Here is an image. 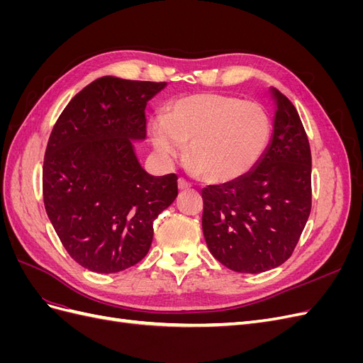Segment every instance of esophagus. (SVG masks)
I'll use <instances>...</instances> for the list:
<instances>
[{"label": "esophagus", "mask_w": 363, "mask_h": 363, "mask_svg": "<svg viewBox=\"0 0 363 363\" xmlns=\"http://www.w3.org/2000/svg\"><path fill=\"white\" fill-rule=\"evenodd\" d=\"M191 186H192V184H191L188 180H186V179H183V177L179 179V189H180V191H188V189L191 188Z\"/></svg>", "instance_id": "obj_1"}]
</instances>
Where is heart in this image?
I'll return each mask as SVG.
<instances>
[{"instance_id":"heart-1","label":"heart","mask_w":363,"mask_h":363,"mask_svg":"<svg viewBox=\"0 0 363 363\" xmlns=\"http://www.w3.org/2000/svg\"><path fill=\"white\" fill-rule=\"evenodd\" d=\"M269 138L265 107L221 94L182 98L168 107L164 119L150 124V140L162 159L174 160L188 145L189 168L212 183L233 182L251 171Z\"/></svg>"}]
</instances>
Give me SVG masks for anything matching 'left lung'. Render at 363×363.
<instances>
[{
  "mask_svg": "<svg viewBox=\"0 0 363 363\" xmlns=\"http://www.w3.org/2000/svg\"><path fill=\"white\" fill-rule=\"evenodd\" d=\"M276 96L274 135L265 155L242 177L203 189L208 251L236 272L280 267L298 244L312 208V155L298 112Z\"/></svg>",
  "mask_w": 363,
  "mask_h": 363,
  "instance_id": "8db88e82",
  "label": "left lung"
}]
</instances>
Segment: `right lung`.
<instances>
[{"instance_id": "1", "label": "right lung", "mask_w": 363, "mask_h": 363, "mask_svg": "<svg viewBox=\"0 0 363 363\" xmlns=\"http://www.w3.org/2000/svg\"><path fill=\"white\" fill-rule=\"evenodd\" d=\"M164 82L101 77L63 108L42 168L43 204L68 255L112 274L147 256L152 221L179 194L177 175L152 177L131 140L147 136V103Z\"/></svg>"}]
</instances>
